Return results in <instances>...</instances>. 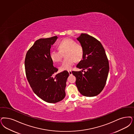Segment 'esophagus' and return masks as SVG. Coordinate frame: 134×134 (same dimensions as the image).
Returning a JSON list of instances; mask_svg holds the SVG:
<instances>
[{"label": "esophagus", "mask_w": 134, "mask_h": 134, "mask_svg": "<svg viewBox=\"0 0 134 134\" xmlns=\"http://www.w3.org/2000/svg\"><path fill=\"white\" fill-rule=\"evenodd\" d=\"M68 73H69V74L70 75H71L72 74V71H71V70H69L68 71Z\"/></svg>", "instance_id": "esophagus-1"}]
</instances>
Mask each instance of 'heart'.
<instances>
[{
    "label": "heart",
    "instance_id": "obj_1",
    "mask_svg": "<svg viewBox=\"0 0 134 134\" xmlns=\"http://www.w3.org/2000/svg\"><path fill=\"white\" fill-rule=\"evenodd\" d=\"M59 51L53 50L50 52V58L55 63L60 62L65 54L64 60L60 66L61 71L69 70L72 67L75 61L81 60L83 55V46L75 40L66 38L59 42L58 45Z\"/></svg>",
    "mask_w": 134,
    "mask_h": 134
}]
</instances>
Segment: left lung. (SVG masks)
<instances>
[{
  "instance_id": "1",
  "label": "left lung",
  "mask_w": 134,
  "mask_h": 134,
  "mask_svg": "<svg viewBox=\"0 0 134 134\" xmlns=\"http://www.w3.org/2000/svg\"><path fill=\"white\" fill-rule=\"evenodd\" d=\"M77 40L83 47V55L77 67L87 71H73L72 73L76 77L79 92L85 97L96 96L106 84L109 69L108 58L102 43L96 38L81 34Z\"/></svg>"
}]
</instances>
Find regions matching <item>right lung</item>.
I'll return each instance as SVG.
<instances>
[{"label": "right lung", "mask_w": 134, "mask_h": 134, "mask_svg": "<svg viewBox=\"0 0 134 134\" xmlns=\"http://www.w3.org/2000/svg\"><path fill=\"white\" fill-rule=\"evenodd\" d=\"M56 36L36 41L28 50L25 59V72L33 92L43 100L56 103L65 97L66 83L69 74L67 71L55 74L58 68L50 58L51 45Z\"/></svg>", "instance_id": "right-lung-1"}]
</instances>
